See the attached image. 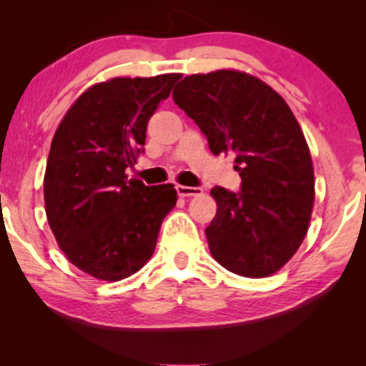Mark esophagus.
<instances>
[{"label": "esophagus", "instance_id": "1", "mask_svg": "<svg viewBox=\"0 0 366 366\" xmlns=\"http://www.w3.org/2000/svg\"><path fill=\"white\" fill-rule=\"evenodd\" d=\"M177 192L179 197H194V194H202V187H184V184H177Z\"/></svg>", "mask_w": 366, "mask_h": 366}]
</instances>
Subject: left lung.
Listing matches in <instances>:
<instances>
[{"mask_svg":"<svg viewBox=\"0 0 366 366\" xmlns=\"http://www.w3.org/2000/svg\"><path fill=\"white\" fill-rule=\"evenodd\" d=\"M173 99L213 154L234 158L242 178L239 192L212 188L218 209L204 233L213 258L239 277L274 273L302 244L315 199L312 157L292 109L267 83L233 69L187 76Z\"/></svg>","mask_w":366,"mask_h":366,"instance_id":"1","label":"left lung"}]
</instances>
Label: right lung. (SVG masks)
<instances>
[{"label":"right lung","instance_id":"1","mask_svg":"<svg viewBox=\"0 0 366 366\" xmlns=\"http://www.w3.org/2000/svg\"><path fill=\"white\" fill-rule=\"evenodd\" d=\"M182 74L114 78L79 97L54 133L44 173L49 228L74 267L117 282L152 258L177 204L172 183L129 179L147 124Z\"/></svg>","mask_w":366,"mask_h":366}]
</instances>
